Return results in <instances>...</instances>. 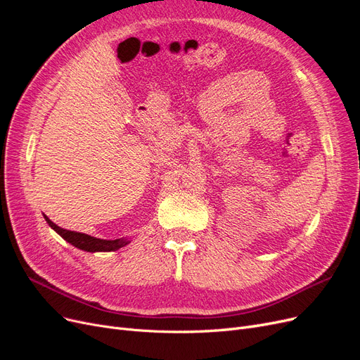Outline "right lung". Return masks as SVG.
I'll return each instance as SVG.
<instances>
[{"label": "right lung", "instance_id": "obj_1", "mask_svg": "<svg viewBox=\"0 0 360 360\" xmlns=\"http://www.w3.org/2000/svg\"><path fill=\"white\" fill-rule=\"evenodd\" d=\"M43 217H45V221L48 222V225L52 228V230L57 234H60L64 240L81 250H86V252H112V250H117L130 243L129 238H124V237L115 238V240H105V238H97L84 233L64 230V228L53 224L46 214H43Z\"/></svg>", "mask_w": 360, "mask_h": 360}]
</instances>
